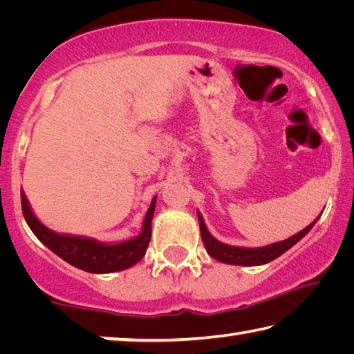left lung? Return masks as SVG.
<instances>
[{
	"label": "left lung",
	"instance_id": "8db88e82",
	"mask_svg": "<svg viewBox=\"0 0 354 354\" xmlns=\"http://www.w3.org/2000/svg\"><path fill=\"white\" fill-rule=\"evenodd\" d=\"M196 215H198V221H200L203 243H205L209 256L223 263H231V266H247V267L262 266V263H267V262H272L273 259H277V257L286 253V251L292 248L297 242L301 241V239L306 236L310 230H313L315 221L320 218L319 215V217H317L309 226L297 232L295 236L286 239V241L266 245V247L248 248V247H234V245H227L217 241V239L209 232L200 211H196Z\"/></svg>",
	"mask_w": 354,
	"mask_h": 354
}]
</instances>
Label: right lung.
I'll use <instances>...</instances> for the list:
<instances>
[{"label": "right lung", "instance_id": "right-lung-1", "mask_svg": "<svg viewBox=\"0 0 354 354\" xmlns=\"http://www.w3.org/2000/svg\"><path fill=\"white\" fill-rule=\"evenodd\" d=\"M156 198L158 196H154L151 200V205H149L145 217H143L140 234L128 239V241L109 243L97 241L93 237L62 234V232L50 230L35 217L25 192L21 189L23 215H25L26 223L31 227L34 236L46 248H50L53 253L57 254L65 262H68L70 266L88 273H112L127 270L134 263L142 261V257L147 253L149 239H151V220L156 207Z\"/></svg>", "mask_w": 354, "mask_h": 354}]
</instances>
